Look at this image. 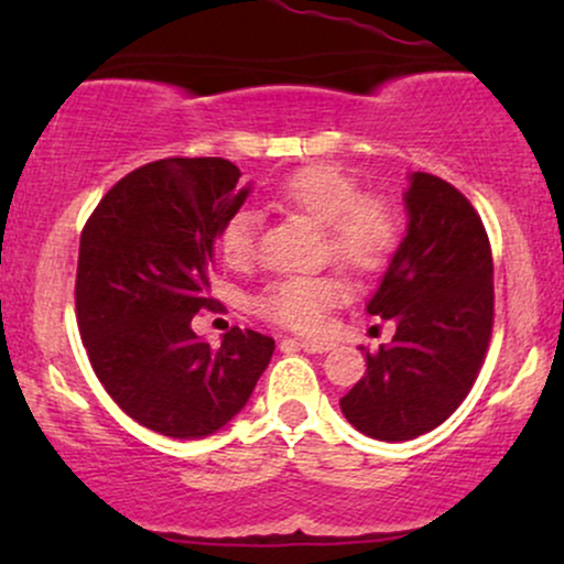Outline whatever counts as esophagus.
<instances>
[{
    "label": "esophagus",
    "mask_w": 564,
    "mask_h": 564,
    "mask_svg": "<svg viewBox=\"0 0 564 564\" xmlns=\"http://www.w3.org/2000/svg\"><path fill=\"white\" fill-rule=\"evenodd\" d=\"M283 345L300 347L304 352H328V349H332V341L323 339H283Z\"/></svg>",
    "instance_id": "34e87169"
}]
</instances>
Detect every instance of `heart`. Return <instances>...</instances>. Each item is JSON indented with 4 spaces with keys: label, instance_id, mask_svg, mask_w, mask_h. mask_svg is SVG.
Listing matches in <instances>:
<instances>
[{
    "label": "heart",
    "instance_id": "b5f03b06",
    "mask_svg": "<svg viewBox=\"0 0 564 564\" xmlns=\"http://www.w3.org/2000/svg\"><path fill=\"white\" fill-rule=\"evenodd\" d=\"M275 200L326 225L332 257L358 275L384 270L398 246V217L392 206L377 196H360L358 177L336 164L315 161L289 174L275 187ZM254 232L257 217L246 209L236 212L219 230V257L230 268L249 264L254 257ZM345 296L347 283L336 273L291 275L270 283L254 300V310L278 326L315 332L326 318V310L336 307Z\"/></svg>",
    "mask_w": 564,
    "mask_h": 564
}]
</instances>
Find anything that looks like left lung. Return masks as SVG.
Segmentation results:
<instances>
[{"label":"left lung","instance_id":"8db88e82","mask_svg":"<svg viewBox=\"0 0 564 564\" xmlns=\"http://www.w3.org/2000/svg\"><path fill=\"white\" fill-rule=\"evenodd\" d=\"M405 236L368 315L394 321L390 345L366 352V373L339 400L364 435L403 443L462 405L494 332V257L482 219L451 183L408 174Z\"/></svg>","mask_w":564,"mask_h":564}]
</instances>
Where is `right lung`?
Returning a JSON list of instances; mask_svg holds the SVG:
<instances>
[{
    "label": "right lung",
    "instance_id": "obj_1",
    "mask_svg": "<svg viewBox=\"0 0 564 564\" xmlns=\"http://www.w3.org/2000/svg\"><path fill=\"white\" fill-rule=\"evenodd\" d=\"M228 159H161L119 180L82 230L76 321L89 364L134 422L177 440L215 435L249 403L275 341L193 332L212 307L219 230L249 198Z\"/></svg>",
    "mask_w": 564,
    "mask_h": 564
}]
</instances>
